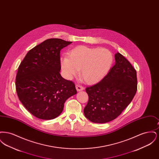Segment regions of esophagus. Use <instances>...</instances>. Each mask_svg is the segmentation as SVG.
I'll use <instances>...</instances> for the list:
<instances>
[{
	"label": "esophagus",
	"mask_w": 159,
	"mask_h": 159,
	"mask_svg": "<svg viewBox=\"0 0 159 159\" xmlns=\"http://www.w3.org/2000/svg\"><path fill=\"white\" fill-rule=\"evenodd\" d=\"M76 88L77 91H81L84 89V88H83L82 86L79 85V84H76Z\"/></svg>",
	"instance_id": "34e87169"
}]
</instances>
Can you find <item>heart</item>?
Returning <instances> with one entry per match:
<instances>
[{"label": "heart", "instance_id": "b5f03b06", "mask_svg": "<svg viewBox=\"0 0 159 159\" xmlns=\"http://www.w3.org/2000/svg\"><path fill=\"white\" fill-rule=\"evenodd\" d=\"M113 61V55L107 49L79 46L69 51L68 57L61 58L60 64L68 79L77 75L80 69L83 81L93 84L106 76Z\"/></svg>", "mask_w": 159, "mask_h": 159}]
</instances>
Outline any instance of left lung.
<instances>
[{"instance_id":"left-lung-1","label":"left lung","mask_w":159,"mask_h":159,"mask_svg":"<svg viewBox=\"0 0 159 159\" xmlns=\"http://www.w3.org/2000/svg\"><path fill=\"white\" fill-rule=\"evenodd\" d=\"M115 64L99 82L86 88L89 100L85 117L96 123L117 118L128 107L137 91L135 69L121 54L115 55Z\"/></svg>"}]
</instances>
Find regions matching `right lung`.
Wrapping results in <instances>:
<instances>
[{"label":"right lung","instance_id":"obj_1","mask_svg":"<svg viewBox=\"0 0 159 159\" xmlns=\"http://www.w3.org/2000/svg\"><path fill=\"white\" fill-rule=\"evenodd\" d=\"M71 43L47 39L30 50L18 68L15 86L18 98L40 119L58 117L66 101L77 93L75 83L60 73V51Z\"/></svg>","mask_w":159,"mask_h":159}]
</instances>
